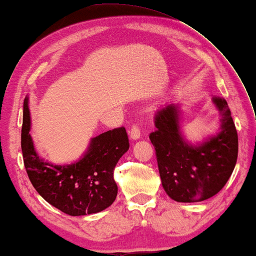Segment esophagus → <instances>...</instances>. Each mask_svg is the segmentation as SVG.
Returning a JSON list of instances; mask_svg holds the SVG:
<instances>
[{"label":"esophagus","mask_w":256,"mask_h":256,"mask_svg":"<svg viewBox=\"0 0 256 256\" xmlns=\"http://www.w3.org/2000/svg\"><path fill=\"white\" fill-rule=\"evenodd\" d=\"M130 138H132V140H140V126H138L137 124H134L132 126Z\"/></svg>","instance_id":"esophagus-1"}]
</instances>
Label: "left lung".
I'll return each instance as SVG.
<instances>
[{"mask_svg":"<svg viewBox=\"0 0 256 256\" xmlns=\"http://www.w3.org/2000/svg\"><path fill=\"white\" fill-rule=\"evenodd\" d=\"M220 111L222 130L200 147L183 142L176 106L168 104L154 116L150 134L164 190L178 202H198L220 191L230 178L238 155V136L227 101L214 96Z\"/></svg>","mask_w":256,"mask_h":256,"instance_id":"obj_1","label":"left lung"}]
</instances>
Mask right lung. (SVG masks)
<instances>
[{"label":"right lung","instance_id":"obj_1","mask_svg":"<svg viewBox=\"0 0 256 256\" xmlns=\"http://www.w3.org/2000/svg\"><path fill=\"white\" fill-rule=\"evenodd\" d=\"M28 98L24 102L21 148L29 180L38 194L70 216L100 212L116 200L114 180L116 163L129 148L124 127L114 128L93 138L88 153L76 164L57 166L42 162L29 135Z\"/></svg>","mask_w":256,"mask_h":256}]
</instances>
